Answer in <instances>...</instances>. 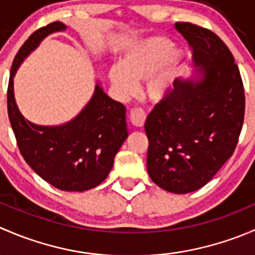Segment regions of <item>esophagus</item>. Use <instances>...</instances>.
<instances>
[{"label":"esophagus","instance_id":"34e87169","mask_svg":"<svg viewBox=\"0 0 255 255\" xmlns=\"http://www.w3.org/2000/svg\"><path fill=\"white\" fill-rule=\"evenodd\" d=\"M129 120L132 122V125L135 126V127H143L146 120V115L143 110L135 109L130 112Z\"/></svg>","mask_w":255,"mask_h":255}]
</instances>
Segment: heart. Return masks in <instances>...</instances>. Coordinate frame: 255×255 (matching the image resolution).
Here are the masks:
<instances>
[{
	"label": "heart",
	"instance_id": "b5f03b06",
	"mask_svg": "<svg viewBox=\"0 0 255 255\" xmlns=\"http://www.w3.org/2000/svg\"><path fill=\"white\" fill-rule=\"evenodd\" d=\"M173 43L164 38H150L130 49L120 66L110 70L112 86L122 96L137 92V82L145 80V92L151 100L160 101L174 90L181 55L173 51Z\"/></svg>",
	"mask_w": 255,
	"mask_h": 255
}]
</instances>
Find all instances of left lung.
I'll use <instances>...</instances> for the list:
<instances>
[{"mask_svg":"<svg viewBox=\"0 0 255 255\" xmlns=\"http://www.w3.org/2000/svg\"><path fill=\"white\" fill-rule=\"evenodd\" d=\"M175 28L192 48L197 79L179 81L146 117V169L161 189L187 194L206 185L232 156L244 120V87L220 37L187 22Z\"/></svg>","mask_w":255,"mask_h":255,"instance_id":"1","label":"left lung"}]
</instances>
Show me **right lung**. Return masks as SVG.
Wrapping results in <instances>:
<instances>
[{
  "instance_id": "obj_1",
  "label": "right lung",
  "mask_w": 255,
  "mask_h": 255,
  "mask_svg": "<svg viewBox=\"0 0 255 255\" xmlns=\"http://www.w3.org/2000/svg\"><path fill=\"white\" fill-rule=\"evenodd\" d=\"M53 22L35 30L18 50L11 68L7 109L18 148L28 165L43 180L64 191H85L106 179L113 159L127 139L126 107L107 96L99 84L82 111L61 126H38L18 110L13 78L25 58L51 33L65 30Z\"/></svg>"
}]
</instances>
